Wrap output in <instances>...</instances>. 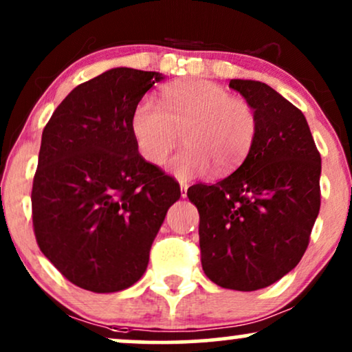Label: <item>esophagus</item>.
<instances>
[{
  "label": "esophagus",
  "instance_id": "34e87169",
  "mask_svg": "<svg viewBox=\"0 0 352 352\" xmlns=\"http://www.w3.org/2000/svg\"><path fill=\"white\" fill-rule=\"evenodd\" d=\"M179 186H181V197L184 199V197H187V189H189V182H187V181H179Z\"/></svg>",
  "mask_w": 352,
  "mask_h": 352
}]
</instances>
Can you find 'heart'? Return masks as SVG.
<instances>
[{
	"mask_svg": "<svg viewBox=\"0 0 352 352\" xmlns=\"http://www.w3.org/2000/svg\"><path fill=\"white\" fill-rule=\"evenodd\" d=\"M131 129L140 153L153 165L165 162L182 132L187 147L168 168L189 179L208 173L212 165L218 173L239 166L255 142L258 120L245 100L231 97L213 82L192 79L166 87L163 107L150 95L140 98Z\"/></svg>",
	"mask_w": 352,
	"mask_h": 352,
	"instance_id": "1",
	"label": "heart"
}]
</instances>
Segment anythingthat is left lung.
Here are the masks:
<instances>
[{"instance_id": "obj_1", "label": "left lung", "mask_w": 352, "mask_h": 352, "mask_svg": "<svg viewBox=\"0 0 352 352\" xmlns=\"http://www.w3.org/2000/svg\"><path fill=\"white\" fill-rule=\"evenodd\" d=\"M258 129L237 170L187 197L199 210L202 268L215 285L262 289L302 258L320 210L322 158L302 111L258 80L231 79Z\"/></svg>"}]
</instances>
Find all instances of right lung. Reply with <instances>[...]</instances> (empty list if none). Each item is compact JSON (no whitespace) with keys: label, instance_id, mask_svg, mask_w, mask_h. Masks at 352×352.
Segmentation results:
<instances>
[{"label":"right lung","instance_id":"right-lung-1","mask_svg":"<svg viewBox=\"0 0 352 352\" xmlns=\"http://www.w3.org/2000/svg\"><path fill=\"white\" fill-rule=\"evenodd\" d=\"M113 67L77 85L42 134L32 187L38 248L71 283L118 293L142 278L179 184L139 155L135 104L165 79Z\"/></svg>","mask_w":352,"mask_h":352}]
</instances>
